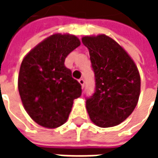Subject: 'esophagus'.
Instances as JSON below:
<instances>
[{
  "label": "esophagus",
  "mask_w": 158,
  "mask_h": 158,
  "mask_svg": "<svg viewBox=\"0 0 158 158\" xmlns=\"http://www.w3.org/2000/svg\"><path fill=\"white\" fill-rule=\"evenodd\" d=\"M79 83L81 85V86H82V88H84V86H85V80L83 79H79Z\"/></svg>",
  "instance_id": "obj_1"
}]
</instances>
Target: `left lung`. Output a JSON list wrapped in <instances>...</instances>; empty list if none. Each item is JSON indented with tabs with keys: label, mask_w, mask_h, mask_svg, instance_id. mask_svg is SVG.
<instances>
[{
	"label": "left lung",
	"mask_w": 158,
	"mask_h": 158,
	"mask_svg": "<svg viewBox=\"0 0 158 158\" xmlns=\"http://www.w3.org/2000/svg\"><path fill=\"white\" fill-rule=\"evenodd\" d=\"M96 79V91L86 99V109L96 125L120 124L133 113L140 93V76L124 49L106 35L84 36Z\"/></svg>",
	"instance_id": "left-lung-1"
}]
</instances>
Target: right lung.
<instances>
[{"label":"right lung","mask_w":158,"mask_h":158,"mask_svg":"<svg viewBox=\"0 0 158 158\" xmlns=\"http://www.w3.org/2000/svg\"><path fill=\"white\" fill-rule=\"evenodd\" d=\"M80 45L78 37L54 34L24 56L18 86L23 105L39 125L55 129L68 120L81 85L64 65L69 53Z\"/></svg>","instance_id":"1"}]
</instances>
